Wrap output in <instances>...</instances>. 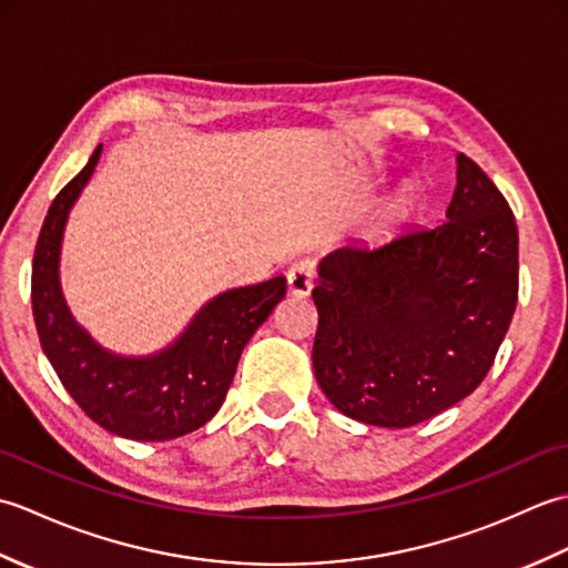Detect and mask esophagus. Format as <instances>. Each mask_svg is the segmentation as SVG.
I'll use <instances>...</instances> for the list:
<instances>
[{
  "mask_svg": "<svg viewBox=\"0 0 568 568\" xmlns=\"http://www.w3.org/2000/svg\"><path fill=\"white\" fill-rule=\"evenodd\" d=\"M315 277H317L315 261L310 258L295 261L291 268H287V287H291V295L295 297L310 295L312 287H315Z\"/></svg>",
  "mask_w": 568,
  "mask_h": 568,
  "instance_id": "obj_1",
  "label": "esophagus"
}]
</instances>
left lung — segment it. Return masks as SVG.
Returning <instances> with one entry per match:
<instances>
[{
  "instance_id": "left-lung-1",
  "label": "left lung",
  "mask_w": 568,
  "mask_h": 568,
  "mask_svg": "<svg viewBox=\"0 0 568 568\" xmlns=\"http://www.w3.org/2000/svg\"><path fill=\"white\" fill-rule=\"evenodd\" d=\"M446 222L320 263L312 364L346 417L415 427L474 393L517 305V226L508 200L458 153Z\"/></svg>"
}]
</instances>
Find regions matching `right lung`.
<instances>
[{"label":"right lung","mask_w":568,"mask_h":568,"mask_svg":"<svg viewBox=\"0 0 568 568\" xmlns=\"http://www.w3.org/2000/svg\"><path fill=\"white\" fill-rule=\"evenodd\" d=\"M58 192L36 241L31 307L43 352L82 413L112 434L136 442H165L195 432L222 407L239 356L273 307L285 297V277L222 293L200 310L190 329L168 352L151 358H119L84 334L58 287L60 236L68 210L100 161Z\"/></svg>","instance_id":"obj_1"}]
</instances>
